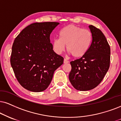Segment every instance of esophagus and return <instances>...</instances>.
Returning <instances> with one entry per match:
<instances>
[{"instance_id":"34e87169","label":"esophagus","mask_w":121,"mask_h":121,"mask_svg":"<svg viewBox=\"0 0 121 121\" xmlns=\"http://www.w3.org/2000/svg\"><path fill=\"white\" fill-rule=\"evenodd\" d=\"M63 63L65 64H66V63H69V61H68L66 59H64V61H63Z\"/></svg>"}]
</instances>
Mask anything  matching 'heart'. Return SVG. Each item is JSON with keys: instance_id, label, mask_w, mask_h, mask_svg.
<instances>
[{"instance_id": "b5f03b06", "label": "heart", "mask_w": 121, "mask_h": 121, "mask_svg": "<svg viewBox=\"0 0 121 121\" xmlns=\"http://www.w3.org/2000/svg\"><path fill=\"white\" fill-rule=\"evenodd\" d=\"M92 40V34L89 30L69 25L60 31L59 38L53 40V50L56 54H60L65 51L67 45L69 54L74 58H81L90 48Z\"/></svg>"}]
</instances>
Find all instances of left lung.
Here are the masks:
<instances>
[{
	"mask_svg": "<svg viewBox=\"0 0 121 121\" xmlns=\"http://www.w3.org/2000/svg\"><path fill=\"white\" fill-rule=\"evenodd\" d=\"M92 35L87 53L71 62L69 80L74 89L87 91L96 87L102 81L110 65L111 49L105 36L95 26H89Z\"/></svg>",
	"mask_w": 121,
	"mask_h": 121,
	"instance_id": "left-lung-1",
	"label": "left lung"
}]
</instances>
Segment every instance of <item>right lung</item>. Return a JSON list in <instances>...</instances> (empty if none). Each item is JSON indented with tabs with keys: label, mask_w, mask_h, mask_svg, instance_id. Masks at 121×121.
<instances>
[{
	"label": "right lung",
	"mask_w": 121,
	"mask_h": 121,
	"mask_svg": "<svg viewBox=\"0 0 121 121\" xmlns=\"http://www.w3.org/2000/svg\"><path fill=\"white\" fill-rule=\"evenodd\" d=\"M59 23H34L15 39L10 64L21 85L32 92L47 89L54 71L63 65V58L53 50L50 35Z\"/></svg>",
	"instance_id": "add662e5"
}]
</instances>
